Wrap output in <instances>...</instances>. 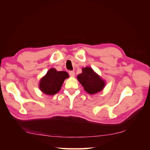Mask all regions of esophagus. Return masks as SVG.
I'll return each instance as SVG.
<instances>
[{"instance_id": "esophagus-1", "label": "esophagus", "mask_w": 150, "mask_h": 150, "mask_svg": "<svg viewBox=\"0 0 150 150\" xmlns=\"http://www.w3.org/2000/svg\"><path fill=\"white\" fill-rule=\"evenodd\" d=\"M69 75L70 76H72V77H74L75 76V72H74V71H69Z\"/></svg>"}]
</instances>
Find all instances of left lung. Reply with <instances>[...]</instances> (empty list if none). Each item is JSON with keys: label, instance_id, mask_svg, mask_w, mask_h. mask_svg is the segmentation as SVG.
Returning a JSON list of instances; mask_svg holds the SVG:
<instances>
[{"label": "left lung", "instance_id": "1", "mask_svg": "<svg viewBox=\"0 0 150 150\" xmlns=\"http://www.w3.org/2000/svg\"><path fill=\"white\" fill-rule=\"evenodd\" d=\"M78 80L90 94L101 91L105 84L104 81L90 67L82 68V73L78 75Z\"/></svg>", "mask_w": 150, "mask_h": 150}]
</instances>
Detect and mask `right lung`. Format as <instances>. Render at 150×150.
Masks as SVG:
<instances>
[{
	"label": "right lung",
	"mask_w": 150,
	"mask_h": 150,
	"mask_svg": "<svg viewBox=\"0 0 150 150\" xmlns=\"http://www.w3.org/2000/svg\"><path fill=\"white\" fill-rule=\"evenodd\" d=\"M67 78H68V74L67 72H59L54 68H51L41 80L39 88L44 93L54 95L60 90L64 80Z\"/></svg>",
	"instance_id": "add662e5"
}]
</instances>
